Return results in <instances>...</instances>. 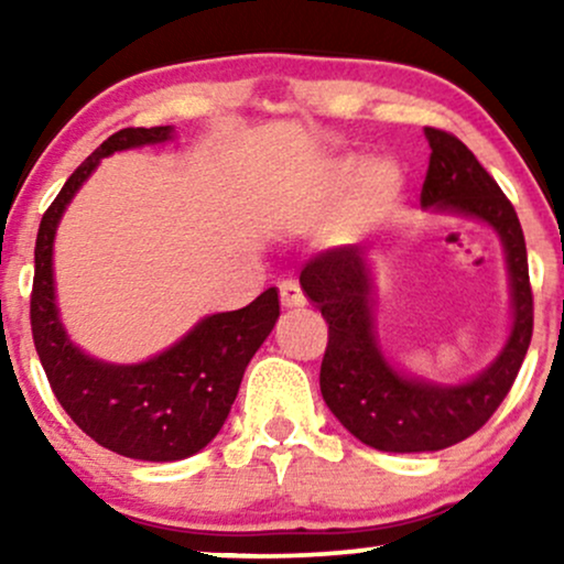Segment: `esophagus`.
<instances>
[{
	"mask_svg": "<svg viewBox=\"0 0 564 564\" xmlns=\"http://www.w3.org/2000/svg\"><path fill=\"white\" fill-rule=\"evenodd\" d=\"M278 291H281L283 307H302V304L307 302V300H304L300 283H296V281H281V283H278Z\"/></svg>",
	"mask_w": 564,
	"mask_h": 564,
	"instance_id": "obj_1",
	"label": "esophagus"
}]
</instances>
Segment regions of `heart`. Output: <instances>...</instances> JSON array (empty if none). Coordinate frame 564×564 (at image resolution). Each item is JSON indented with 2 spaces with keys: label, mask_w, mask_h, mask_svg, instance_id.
<instances>
[{
  "label": "heart",
  "mask_w": 564,
  "mask_h": 564,
  "mask_svg": "<svg viewBox=\"0 0 564 564\" xmlns=\"http://www.w3.org/2000/svg\"><path fill=\"white\" fill-rule=\"evenodd\" d=\"M360 173L358 159L336 161L328 170V191L341 193L357 180ZM400 196H403V174L390 161H379L371 164L361 174L358 185H355L352 198L347 204V223L352 228H371L384 219L398 206Z\"/></svg>",
  "instance_id": "obj_1"
}]
</instances>
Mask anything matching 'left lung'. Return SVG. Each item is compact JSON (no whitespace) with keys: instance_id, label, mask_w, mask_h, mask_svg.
I'll return each instance as SVG.
<instances>
[{"instance_id":"left-lung-1","label":"left lung","mask_w":564,"mask_h":564,"mask_svg":"<svg viewBox=\"0 0 564 564\" xmlns=\"http://www.w3.org/2000/svg\"><path fill=\"white\" fill-rule=\"evenodd\" d=\"M426 140L432 153L422 204L485 219L507 249L514 328L496 364L462 387L400 377L381 358L373 336L364 251L358 246L326 249L300 275L304 296L328 323L321 364L323 400L360 443L390 453L443 451L475 435L509 394L533 336L528 249L514 206L456 134L426 127Z\"/></svg>"}]
</instances>
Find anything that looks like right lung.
Wrapping results in <instances>:
<instances>
[{
	"label": "right lung",
	"instance_id": "add662e5",
	"mask_svg": "<svg viewBox=\"0 0 564 564\" xmlns=\"http://www.w3.org/2000/svg\"><path fill=\"white\" fill-rule=\"evenodd\" d=\"M170 134V127H127L111 134L76 166L44 212L34 249L31 334L57 403L97 445L140 462H180L217 435L246 366L281 313L278 291L268 289L241 310L204 318L183 341L140 366L100 364L68 341L57 321L53 289L57 219L102 156Z\"/></svg>",
	"mask_w": 564,
	"mask_h": 564
}]
</instances>
